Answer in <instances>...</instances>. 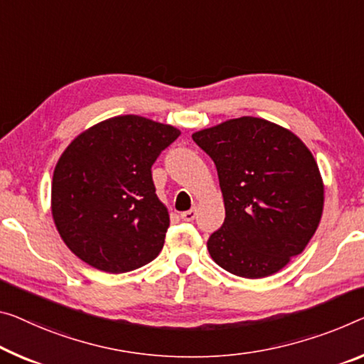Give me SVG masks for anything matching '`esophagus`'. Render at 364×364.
Segmentation results:
<instances>
[{"label":"esophagus","instance_id":"esophagus-1","mask_svg":"<svg viewBox=\"0 0 364 364\" xmlns=\"http://www.w3.org/2000/svg\"><path fill=\"white\" fill-rule=\"evenodd\" d=\"M195 216H197V210H195V208L188 210V211H183V213H181V218H182L183 221H193Z\"/></svg>","mask_w":364,"mask_h":364}]
</instances>
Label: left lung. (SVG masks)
<instances>
[{
  "label": "left lung",
  "instance_id": "obj_1",
  "mask_svg": "<svg viewBox=\"0 0 364 364\" xmlns=\"http://www.w3.org/2000/svg\"><path fill=\"white\" fill-rule=\"evenodd\" d=\"M193 141L213 159L226 218L208 252L242 278L273 275L314 236L323 183L306 144L287 128L240 117L205 128Z\"/></svg>",
  "mask_w": 364,
  "mask_h": 364
}]
</instances>
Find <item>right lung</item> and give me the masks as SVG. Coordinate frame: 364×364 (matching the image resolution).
I'll return each mask as SVG.
<instances>
[{"label":"right lung","instance_id":"add662e5","mask_svg":"<svg viewBox=\"0 0 364 364\" xmlns=\"http://www.w3.org/2000/svg\"><path fill=\"white\" fill-rule=\"evenodd\" d=\"M181 135L144 117L104 120L71 141L52 182V215L73 254L94 268L125 273L161 252L169 213L151 174Z\"/></svg>","mask_w":364,"mask_h":364}]
</instances>
